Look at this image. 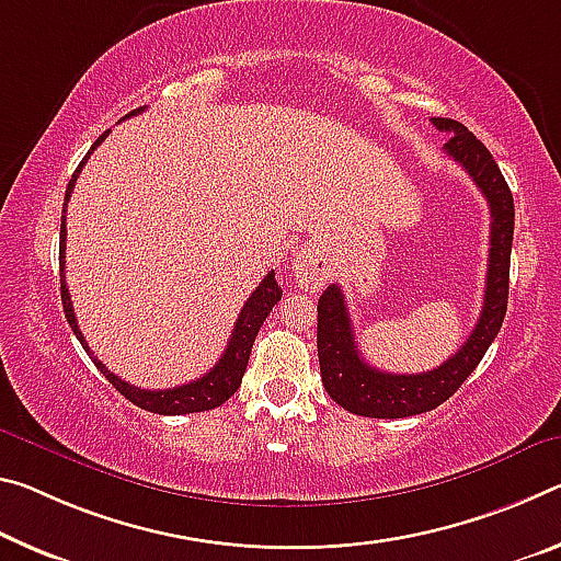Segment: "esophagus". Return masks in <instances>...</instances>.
<instances>
[{
  "label": "esophagus",
  "instance_id": "esophagus-1",
  "mask_svg": "<svg viewBox=\"0 0 561 561\" xmlns=\"http://www.w3.org/2000/svg\"><path fill=\"white\" fill-rule=\"evenodd\" d=\"M289 272L299 287L314 291L327 282V274H329L327 256L322 254V249L314 244L301 247L295 256V262L289 266Z\"/></svg>",
  "mask_w": 561,
  "mask_h": 561
}]
</instances>
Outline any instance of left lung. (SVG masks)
Instances as JSON below:
<instances>
[{"mask_svg":"<svg viewBox=\"0 0 561 561\" xmlns=\"http://www.w3.org/2000/svg\"><path fill=\"white\" fill-rule=\"evenodd\" d=\"M432 124L451 135L444 145V152L472 176L479 192L486 197L489 215H492L484 307L469 340L437 369L422 371V375H392L364 362L354 342V327L342 289L329 284L317 305V352L322 385L327 394L346 412L371 416V420H402V416L432 412L434 407L447 402L482 362L489 344L500 334L506 314L514 237L512 192L494 157L465 124L447 117H434Z\"/></svg>","mask_w":561,"mask_h":561,"instance_id":"left-lung-1","label":"left lung"}]
</instances>
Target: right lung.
<instances>
[{
    "instance_id": "add662e5",
    "label": "right lung",
    "mask_w": 561,
    "mask_h": 561,
    "mask_svg": "<svg viewBox=\"0 0 561 561\" xmlns=\"http://www.w3.org/2000/svg\"><path fill=\"white\" fill-rule=\"evenodd\" d=\"M139 112H145V106H139V110L129 112L127 117H135V114H139ZM106 135H110V131H104V135L94 141L92 149H89V152H87V157L75 169L72 180H69V184H67L65 207H61L59 277H61V305H65V317H67L69 327H72V332L77 334L79 344L84 346V352L96 364V369H100L102 375L110 379V385L117 389L119 394L127 397L131 404H137V407L147 409V412H154V414L207 412V409H215L219 404H225L227 399L237 392L239 385H242V377H244V369H247V362H249V352H252V344L256 340V332H260V327L264 324V319L270 317L272 307L282 299V287L277 284V279H274V272L266 274V277L260 282V287L252 291V297L244 301L242 312H239V317H237L232 340L227 342V350H225V354H221V359L207 371V375L190 381V385H182V387H174V389H139V387H131L129 381L119 379L117 375H112V371L106 369L104 364L94 357V352L87 346L84 334L79 332V324H77V317H75V309H72V297H69V289H67V282H65V249H67V227H65V221H67V202H69V197H72L75 182H77L79 172H82V167L87 164L89 154H92L94 149L102 145Z\"/></svg>"
}]
</instances>
